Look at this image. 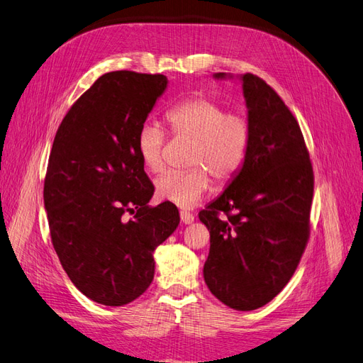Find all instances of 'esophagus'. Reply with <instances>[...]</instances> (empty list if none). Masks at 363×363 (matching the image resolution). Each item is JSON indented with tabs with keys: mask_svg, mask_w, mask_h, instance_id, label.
<instances>
[{
	"mask_svg": "<svg viewBox=\"0 0 363 363\" xmlns=\"http://www.w3.org/2000/svg\"><path fill=\"white\" fill-rule=\"evenodd\" d=\"M180 219L183 224H192L194 223V215L191 212H186V211H182L180 212Z\"/></svg>",
	"mask_w": 363,
	"mask_h": 363,
	"instance_id": "1",
	"label": "esophagus"
}]
</instances>
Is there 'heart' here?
I'll return each instance as SVG.
<instances>
[{
  "mask_svg": "<svg viewBox=\"0 0 363 363\" xmlns=\"http://www.w3.org/2000/svg\"><path fill=\"white\" fill-rule=\"evenodd\" d=\"M175 139L191 140L189 171H169L156 180L157 199L179 207L199 204L212 186L227 184L245 167L252 125L242 111H228L221 101L207 96L188 98L164 115ZM164 133L156 124L140 125L136 135L138 156L148 172L164 168Z\"/></svg>",
  "mask_w": 363,
  "mask_h": 363,
  "instance_id": "heart-1",
  "label": "heart"
}]
</instances>
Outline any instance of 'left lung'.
<instances>
[{"label":"left lung","instance_id":"1","mask_svg":"<svg viewBox=\"0 0 363 363\" xmlns=\"http://www.w3.org/2000/svg\"><path fill=\"white\" fill-rule=\"evenodd\" d=\"M240 79L252 125L250 155L199 216L211 233L207 288L232 309L255 311L286 286L301 260L311 235L313 169L301 128L279 94L255 74Z\"/></svg>","mask_w":363,"mask_h":363}]
</instances>
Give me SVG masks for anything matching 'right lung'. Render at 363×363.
<instances>
[{
  "label": "right lung",
  "mask_w": 363,
  "mask_h": 363,
  "mask_svg": "<svg viewBox=\"0 0 363 363\" xmlns=\"http://www.w3.org/2000/svg\"><path fill=\"white\" fill-rule=\"evenodd\" d=\"M163 74L101 75L65 115L43 183L50 235L63 269L87 298L124 306L155 277L152 252L180 223L177 207H150L155 186L136 135L167 89Z\"/></svg>",
  "instance_id": "1"
}]
</instances>
